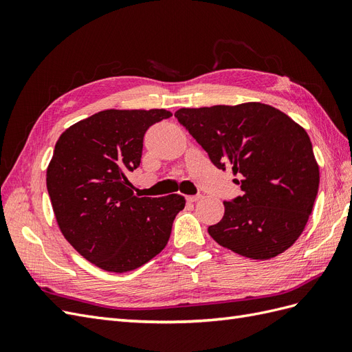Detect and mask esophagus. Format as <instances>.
<instances>
[{
  "mask_svg": "<svg viewBox=\"0 0 352 352\" xmlns=\"http://www.w3.org/2000/svg\"><path fill=\"white\" fill-rule=\"evenodd\" d=\"M198 199H201V195H189V197H186L188 202H197Z\"/></svg>",
  "mask_w": 352,
  "mask_h": 352,
  "instance_id": "1",
  "label": "esophagus"
}]
</instances>
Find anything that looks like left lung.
I'll return each instance as SVG.
<instances>
[{
	"mask_svg": "<svg viewBox=\"0 0 352 352\" xmlns=\"http://www.w3.org/2000/svg\"><path fill=\"white\" fill-rule=\"evenodd\" d=\"M217 168L232 170L242 195L223 201L225 216L208 228L221 247L269 260L300 238L320 172L310 136L280 110L261 102L180 109L175 113Z\"/></svg>",
	"mask_w": 352,
	"mask_h": 352,
	"instance_id": "obj_1",
	"label": "left lung"
}]
</instances>
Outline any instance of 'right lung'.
I'll return each mask as SVG.
<instances>
[{
  "mask_svg": "<svg viewBox=\"0 0 352 352\" xmlns=\"http://www.w3.org/2000/svg\"><path fill=\"white\" fill-rule=\"evenodd\" d=\"M172 113L104 110L63 132L47 168L57 225L97 267L124 273L162 252L185 198L136 197L126 177L140 166L144 135Z\"/></svg>",
  "mask_w": 352,
  "mask_h": 352,
  "instance_id": "obj_1",
  "label": "right lung"
}]
</instances>
